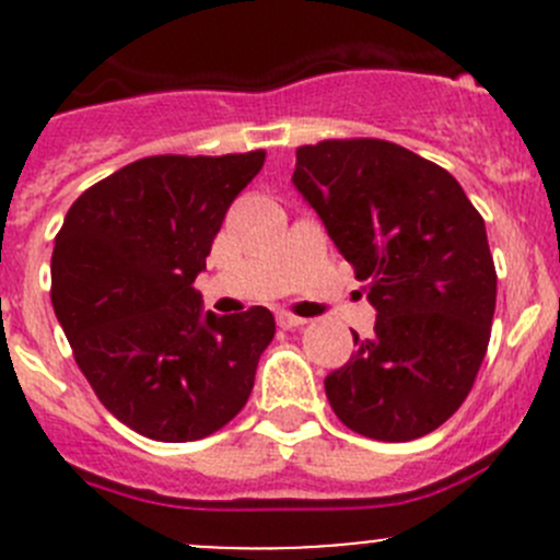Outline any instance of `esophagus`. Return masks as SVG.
I'll return each mask as SVG.
<instances>
[{"mask_svg":"<svg viewBox=\"0 0 560 560\" xmlns=\"http://www.w3.org/2000/svg\"><path fill=\"white\" fill-rule=\"evenodd\" d=\"M276 322H279L281 327H301V325H306V319H303V316H295V314H290V312H279V314H276Z\"/></svg>","mask_w":560,"mask_h":560,"instance_id":"1","label":"esophagus"}]
</instances>
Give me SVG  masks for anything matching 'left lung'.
Instances as JSON below:
<instances>
[{"label": "left lung", "instance_id": "1", "mask_svg": "<svg viewBox=\"0 0 560 560\" xmlns=\"http://www.w3.org/2000/svg\"><path fill=\"white\" fill-rule=\"evenodd\" d=\"M292 184L369 281L374 336H354L325 393L376 442L436 431L466 400L490 341L495 265L477 208L444 167L376 138L298 149Z\"/></svg>", "mask_w": 560, "mask_h": 560}]
</instances>
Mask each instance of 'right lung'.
I'll return each mask as SVG.
<instances>
[{
	"label": "right lung",
	"instance_id": "1",
	"mask_svg": "<svg viewBox=\"0 0 560 560\" xmlns=\"http://www.w3.org/2000/svg\"><path fill=\"white\" fill-rule=\"evenodd\" d=\"M262 162L265 151L145 156L89 186L56 235V319L105 409L140 436L197 442L252 395L273 314H202L191 284Z\"/></svg>",
	"mask_w": 560,
	"mask_h": 560
}]
</instances>
